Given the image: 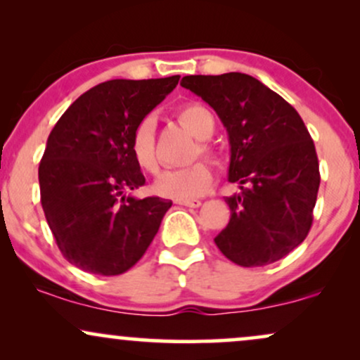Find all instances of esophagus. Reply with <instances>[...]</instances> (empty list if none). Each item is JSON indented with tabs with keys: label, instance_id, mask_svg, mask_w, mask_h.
<instances>
[{
	"label": "esophagus",
	"instance_id": "esophagus-1",
	"mask_svg": "<svg viewBox=\"0 0 360 360\" xmlns=\"http://www.w3.org/2000/svg\"><path fill=\"white\" fill-rule=\"evenodd\" d=\"M177 205H183V206H189V208H198L201 205L200 200H176Z\"/></svg>",
	"mask_w": 360,
	"mask_h": 360
}]
</instances>
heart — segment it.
<instances>
[{"mask_svg": "<svg viewBox=\"0 0 360 360\" xmlns=\"http://www.w3.org/2000/svg\"><path fill=\"white\" fill-rule=\"evenodd\" d=\"M181 123L188 128L196 139L203 140L200 143V152L210 159H217L214 148L206 143L214 131V117L206 106L200 103H189L179 110ZM130 148L134 154L135 162L146 172H155L159 167L155 152V125L154 118L146 117L135 125L131 131ZM213 172L208 164L200 160L188 167L166 169L157 177L155 189L162 196L174 198V200H189L203 194L208 186L212 184Z\"/></svg>", "mask_w": 360, "mask_h": 360, "instance_id": "1", "label": "heart"}]
</instances>
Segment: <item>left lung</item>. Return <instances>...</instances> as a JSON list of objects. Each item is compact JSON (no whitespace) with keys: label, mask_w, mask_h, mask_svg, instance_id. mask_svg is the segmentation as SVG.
<instances>
[{"label":"left lung","mask_w":360,"mask_h":360,"mask_svg":"<svg viewBox=\"0 0 360 360\" xmlns=\"http://www.w3.org/2000/svg\"><path fill=\"white\" fill-rule=\"evenodd\" d=\"M181 86L208 103L229 131L230 221L214 237L242 267L283 259L307 238L320 188L315 143L298 111L242 72L186 76Z\"/></svg>","instance_id":"8db88e82"}]
</instances>
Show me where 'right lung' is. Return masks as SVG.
Returning a JSON list of instances; mask_svg holds the SVG:
<instances>
[{
  "mask_svg": "<svg viewBox=\"0 0 360 360\" xmlns=\"http://www.w3.org/2000/svg\"><path fill=\"white\" fill-rule=\"evenodd\" d=\"M179 76L113 79L65 110L39 166L40 201L57 247L72 266L118 276L142 259L172 201L128 194L146 184L131 131L176 88Z\"/></svg>",
  "mask_w": 360,
  "mask_h": 360,
  "instance_id": "add662e5",
  "label": "right lung"
}]
</instances>
